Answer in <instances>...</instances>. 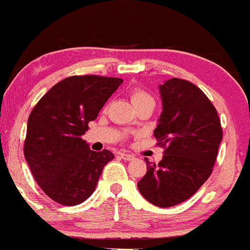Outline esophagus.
Segmentation results:
<instances>
[{"instance_id": "34e87169", "label": "esophagus", "mask_w": 250, "mask_h": 250, "mask_svg": "<svg viewBox=\"0 0 250 250\" xmlns=\"http://www.w3.org/2000/svg\"><path fill=\"white\" fill-rule=\"evenodd\" d=\"M121 158L125 160H133L134 159V155L133 154H128V153H120Z\"/></svg>"}]
</instances>
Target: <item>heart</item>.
I'll list each match as a JSON object with an SVG mask.
<instances>
[{
	"mask_svg": "<svg viewBox=\"0 0 250 250\" xmlns=\"http://www.w3.org/2000/svg\"><path fill=\"white\" fill-rule=\"evenodd\" d=\"M130 101H132V104H134V106H137V104H142V102L144 101H153V99H151L150 95L146 93V91L139 90V88H134V90L130 92Z\"/></svg>",
	"mask_w": 250,
	"mask_h": 250,
	"instance_id": "heart-1",
	"label": "heart"
}]
</instances>
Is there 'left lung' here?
<instances>
[{
  "instance_id": "8db88e82",
  "label": "left lung",
  "mask_w": 250,
  "mask_h": 250,
  "mask_svg": "<svg viewBox=\"0 0 250 250\" xmlns=\"http://www.w3.org/2000/svg\"><path fill=\"white\" fill-rule=\"evenodd\" d=\"M163 112L154 137L165 146L159 164L148 159L137 184L144 199L158 207H171L190 199L209 178L222 127L208 97L190 81L170 79L159 86Z\"/></svg>"
}]
</instances>
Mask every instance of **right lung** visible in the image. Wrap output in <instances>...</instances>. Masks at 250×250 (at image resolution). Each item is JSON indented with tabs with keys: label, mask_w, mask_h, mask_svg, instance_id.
I'll return each instance as SVG.
<instances>
[{
	"label": "right lung",
	"mask_w": 250,
	"mask_h": 250,
	"mask_svg": "<svg viewBox=\"0 0 250 250\" xmlns=\"http://www.w3.org/2000/svg\"><path fill=\"white\" fill-rule=\"evenodd\" d=\"M122 79L70 76L55 83L30 112L24 157L42 190L65 206L87 200L96 188L109 150L93 151L81 137Z\"/></svg>",
	"instance_id": "obj_1"
}]
</instances>
